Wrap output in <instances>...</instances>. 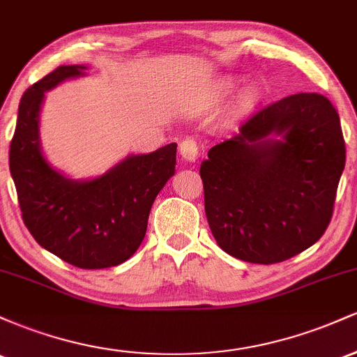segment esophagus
Instances as JSON below:
<instances>
[{
    "instance_id": "esophagus-1",
    "label": "esophagus",
    "mask_w": 357,
    "mask_h": 357,
    "mask_svg": "<svg viewBox=\"0 0 357 357\" xmlns=\"http://www.w3.org/2000/svg\"><path fill=\"white\" fill-rule=\"evenodd\" d=\"M198 144L192 139H184V141L179 144V154L186 162H195L198 159Z\"/></svg>"
}]
</instances>
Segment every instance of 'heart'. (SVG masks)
<instances>
[{"label": "heart", "mask_w": 357, "mask_h": 357, "mask_svg": "<svg viewBox=\"0 0 357 357\" xmlns=\"http://www.w3.org/2000/svg\"><path fill=\"white\" fill-rule=\"evenodd\" d=\"M220 90H221V93H228L230 92V85H221ZM247 97H250V93H247Z\"/></svg>", "instance_id": "obj_1"}]
</instances>
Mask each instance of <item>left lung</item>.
<instances>
[{
  "instance_id": "left-lung-1",
  "label": "left lung",
  "mask_w": 357,
  "mask_h": 357,
  "mask_svg": "<svg viewBox=\"0 0 357 357\" xmlns=\"http://www.w3.org/2000/svg\"><path fill=\"white\" fill-rule=\"evenodd\" d=\"M346 146L329 99L302 92L257 110L199 167L218 247L270 265L304 252L333 218Z\"/></svg>"
}]
</instances>
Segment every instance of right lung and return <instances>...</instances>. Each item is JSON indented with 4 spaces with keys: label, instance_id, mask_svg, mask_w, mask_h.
Masks as SVG:
<instances>
[{
    "label": "right lung",
    "instance_id": "right-lung-1",
    "mask_svg": "<svg viewBox=\"0 0 357 357\" xmlns=\"http://www.w3.org/2000/svg\"><path fill=\"white\" fill-rule=\"evenodd\" d=\"M85 65H61L23 93L10 146V171L23 221L40 247L79 268H109L136 253L151 206L176 173V147L129 154L104 174L73 179L43 153L40 114L45 92L87 75Z\"/></svg>",
    "mask_w": 357,
    "mask_h": 357
}]
</instances>
